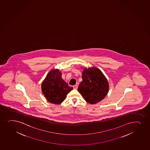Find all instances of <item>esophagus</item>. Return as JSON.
Returning a JSON list of instances; mask_svg holds the SVG:
<instances>
[{
    "label": "esophagus",
    "mask_w": 150,
    "mask_h": 150,
    "mask_svg": "<svg viewBox=\"0 0 150 150\" xmlns=\"http://www.w3.org/2000/svg\"><path fill=\"white\" fill-rule=\"evenodd\" d=\"M73 88H74V89H77V85H74V86H73Z\"/></svg>",
    "instance_id": "obj_1"
}]
</instances>
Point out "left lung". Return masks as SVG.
I'll use <instances>...</instances> for the list:
<instances>
[{
	"instance_id": "1",
	"label": "left lung",
	"mask_w": 150,
	"mask_h": 150,
	"mask_svg": "<svg viewBox=\"0 0 150 150\" xmlns=\"http://www.w3.org/2000/svg\"><path fill=\"white\" fill-rule=\"evenodd\" d=\"M83 81L78 91L88 103L94 104L105 97L109 90L108 81L99 69L93 67L84 70Z\"/></svg>"
}]
</instances>
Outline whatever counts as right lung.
I'll return each instance as SVG.
<instances>
[{
    "label": "right lung",
    "instance_id": "1",
    "mask_svg": "<svg viewBox=\"0 0 150 150\" xmlns=\"http://www.w3.org/2000/svg\"><path fill=\"white\" fill-rule=\"evenodd\" d=\"M59 70H53L42 82V93L47 101L52 104H60L73 89L63 80Z\"/></svg>",
    "mask_w": 150,
    "mask_h": 150
}]
</instances>
